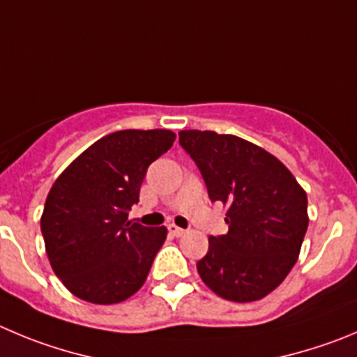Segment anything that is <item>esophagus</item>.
<instances>
[{"label":"esophagus","mask_w":357,"mask_h":357,"mask_svg":"<svg viewBox=\"0 0 357 357\" xmlns=\"http://www.w3.org/2000/svg\"><path fill=\"white\" fill-rule=\"evenodd\" d=\"M169 232H171L172 236H176V238H181V236H185V229H181V227H178V225H174V224H169Z\"/></svg>","instance_id":"esophagus-1"}]
</instances>
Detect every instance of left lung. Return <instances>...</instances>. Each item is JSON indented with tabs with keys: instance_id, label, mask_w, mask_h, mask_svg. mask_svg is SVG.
Instances as JSON below:
<instances>
[{
	"instance_id": "obj_1",
	"label": "left lung",
	"mask_w": 357,
	"mask_h": 357,
	"mask_svg": "<svg viewBox=\"0 0 357 357\" xmlns=\"http://www.w3.org/2000/svg\"><path fill=\"white\" fill-rule=\"evenodd\" d=\"M179 144L211 202L229 206V232L209 236L208 254L197 262L202 282L229 301L264 298L298 261L308 229L305 190L276 156L236 135L183 130Z\"/></svg>"
}]
</instances>
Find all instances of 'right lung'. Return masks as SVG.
<instances>
[{
  "mask_svg": "<svg viewBox=\"0 0 357 357\" xmlns=\"http://www.w3.org/2000/svg\"><path fill=\"white\" fill-rule=\"evenodd\" d=\"M174 139L171 130L109 133L56 179L40 229L52 269L72 294L112 305L142 287L167 229L128 222V211L148 167Z\"/></svg>",
  "mask_w": 357,
  "mask_h": 357,
  "instance_id": "right-lung-1",
  "label": "right lung"
}]
</instances>
